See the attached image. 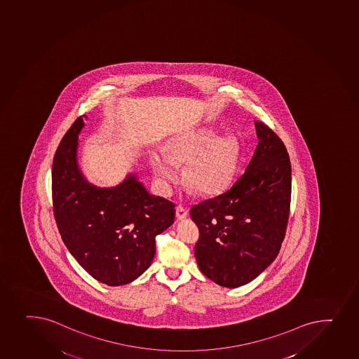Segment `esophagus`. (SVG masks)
Wrapping results in <instances>:
<instances>
[{"mask_svg":"<svg viewBox=\"0 0 359 359\" xmlns=\"http://www.w3.org/2000/svg\"><path fill=\"white\" fill-rule=\"evenodd\" d=\"M188 215L189 212L187 208L182 207V205H178V207L176 208V217H177V219H180V221L187 219Z\"/></svg>","mask_w":359,"mask_h":359,"instance_id":"1","label":"esophagus"}]
</instances>
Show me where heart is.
Listing matches in <instances>:
<instances>
[{
  "mask_svg": "<svg viewBox=\"0 0 359 359\" xmlns=\"http://www.w3.org/2000/svg\"><path fill=\"white\" fill-rule=\"evenodd\" d=\"M212 128H201L175 137L168 154L154 150L150 162L156 176L165 188L181 177L177 164L187 163L185 181L200 194H215L226 188L238 162L234 137H215Z\"/></svg>",
  "mask_w": 359,
  "mask_h": 359,
  "instance_id": "1",
  "label": "heart"
}]
</instances>
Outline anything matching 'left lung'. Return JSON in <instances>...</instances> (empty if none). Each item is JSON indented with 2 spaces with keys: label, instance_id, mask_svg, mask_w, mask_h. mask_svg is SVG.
Masks as SVG:
<instances>
[{
  "label": "left lung",
  "instance_id": "1",
  "mask_svg": "<svg viewBox=\"0 0 359 359\" xmlns=\"http://www.w3.org/2000/svg\"><path fill=\"white\" fill-rule=\"evenodd\" d=\"M254 124L259 143L245 172L224 193L190 210L201 231L195 245L200 271L228 288L250 283L276 260L290 216L288 152L267 125Z\"/></svg>",
  "mask_w": 359,
  "mask_h": 359
}]
</instances>
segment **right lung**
Returning <instances> with one entry per match:
<instances>
[{
  "label": "right lung",
  "instance_id": "add662e5",
  "mask_svg": "<svg viewBox=\"0 0 359 359\" xmlns=\"http://www.w3.org/2000/svg\"><path fill=\"white\" fill-rule=\"evenodd\" d=\"M83 125V117L73 123L54 156V217L80 266L100 283L121 286L150 267L156 236L174 223L175 204L149 194L133 172L112 188L87 181L76 158Z\"/></svg>",
  "mask_w": 359,
  "mask_h": 359
}]
</instances>
